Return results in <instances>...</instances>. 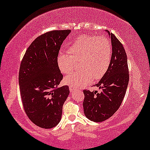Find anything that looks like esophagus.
<instances>
[{
    "instance_id": "esophagus-1",
    "label": "esophagus",
    "mask_w": 150,
    "mask_h": 150,
    "mask_svg": "<svg viewBox=\"0 0 150 150\" xmlns=\"http://www.w3.org/2000/svg\"><path fill=\"white\" fill-rule=\"evenodd\" d=\"M69 90H70V92H73L74 90L75 89L74 88H72V87H70L69 88Z\"/></svg>"
}]
</instances>
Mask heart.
<instances>
[{
    "mask_svg": "<svg viewBox=\"0 0 150 150\" xmlns=\"http://www.w3.org/2000/svg\"><path fill=\"white\" fill-rule=\"evenodd\" d=\"M112 47L108 39L99 36L82 35L73 42L68 53L61 52L57 56V64L63 74L72 72L76 62L80 61V71L65 77L64 82L72 88H83L102 78L111 62Z\"/></svg>",
    "mask_w": 150,
    "mask_h": 150,
    "instance_id": "b5f03b06",
    "label": "heart"
}]
</instances>
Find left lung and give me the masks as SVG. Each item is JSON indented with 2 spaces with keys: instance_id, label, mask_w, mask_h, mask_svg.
<instances>
[{
  "instance_id": "8db88e82",
  "label": "left lung",
  "mask_w": 150,
  "mask_h": 150,
  "mask_svg": "<svg viewBox=\"0 0 150 150\" xmlns=\"http://www.w3.org/2000/svg\"><path fill=\"white\" fill-rule=\"evenodd\" d=\"M111 38L112 55L108 70L98 84L99 89L84 90L83 108L86 117L91 121L101 122L113 116L121 105L129 82L127 55L123 45L114 34L105 30Z\"/></svg>"
}]
</instances>
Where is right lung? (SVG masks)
Instances as JSON below:
<instances>
[{
  "instance_id": "add662e5",
  "label": "right lung",
  "mask_w": 150,
  "mask_h": 150,
  "mask_svg": "<svg viewBox=\"0 0 150 150\" xmlns=\"http://www.w3.org/2000/svg\"><path fill=\"white\" fill-rule=\"evenodd\" d=\"M70 33V30H52L38 36L27 49L20 66L18 82L24 111L42 128L57 126L69 95L68 86L58 87L63 75L57 56Z\"/></svg>"
}]
</instances>
